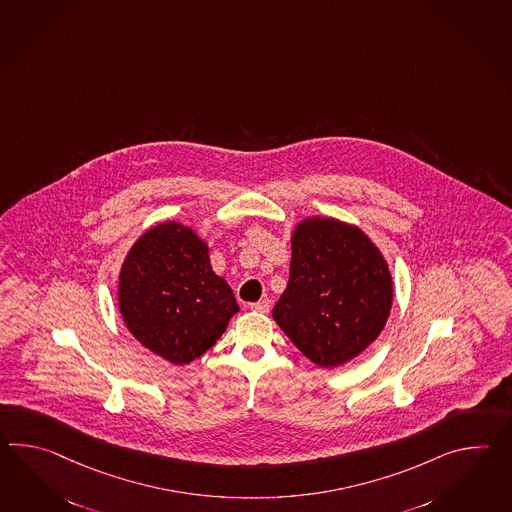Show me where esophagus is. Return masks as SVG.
Masks as SVG:
<instances>
[{
	"label": "esophagus",
	"instance_id": "obj_1",
	"mask_svg": "<svg viewBox=\"0 0 512 512\" xmlns=\"http://www.w3.org/2000/svg\"><path fill=\"white\" fill-rule=\"evenodd\" d=\"M251 310L259 312V314H268L270 312V299H261L257 303H251Z\"/></svg>",
	"mask_w": 512,
	"mask_h": 512
}]
</instances>
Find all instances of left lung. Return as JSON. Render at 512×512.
Listing matches in <instances>:
<instances>
[{
	"label": "left lung",
	"mask_w": 512,
	"mask_h": 512,
	"mask_svg": "<svg viewBox=\"0 0 512 512\" xmlns=\"http://www.w3.org/2000/svg\"><path fill=\"white\" fill-rule=\"evenodd\" d=\"M393 283L375 244L334 218H308L292 237L290 279L273 319L319 367L365 351L386 325Z\"/></svg>",
	"instance_id": "8db88e82"
}]
</instances>
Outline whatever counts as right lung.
Masks as SVG:
<instances>
[{
  "label": "right lung",
  "instance_id": "obj_1",
  "mask_svg": "<svg viewBox=\"0 0 512 512\" xmlns=\"http://www.w3.org/2000/svg\"><path fill=\"white\" fill-rule=\"evenodd\" d=\"M119 308L137 340L178 365L211 349L239 312L204 240L178 222L148 229L134 244L121 268Z\"/></svg>",
  "mask_w": 512,
  "mask_h": 512
}]
</instances>
